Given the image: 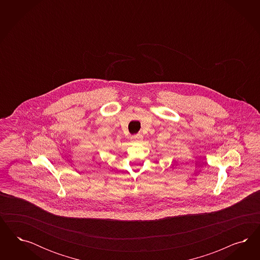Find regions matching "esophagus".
Returning <instances> with one entry per match:
<instances>
[{"mask_svg":"<svg viewBox=\"0 0 260 260\" xmlns=\"http://www.w3.org/2000/svg\"><path fill=\"white\" fill-rule=\"evenodd\" d=\"M131 139L133 142H140L143 139V136L140 134H134L131 137Z\"/></svg>","mask_w":260,"mask_h":260,"instance_id":"1","label":"esophagus"}]
</instances>
